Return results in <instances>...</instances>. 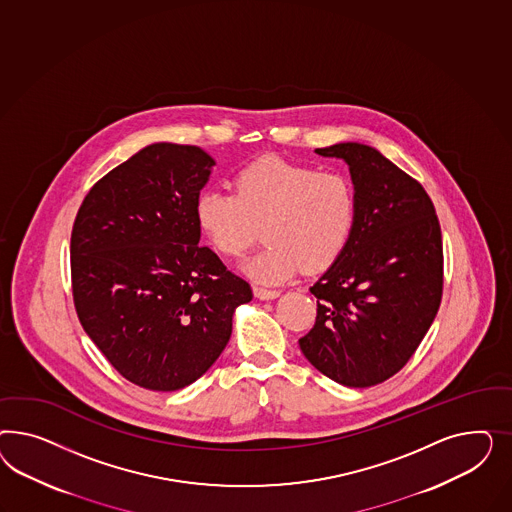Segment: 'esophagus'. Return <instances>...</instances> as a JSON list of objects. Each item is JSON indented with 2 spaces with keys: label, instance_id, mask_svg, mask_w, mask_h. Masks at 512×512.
Masks as SVG:
<instances>
[{
  "label": "esophagus",
  "instance_id": "esophagus-1",
  "mask_svg": "<svg viewBox=\"0 0 512 512\" xmlns=\"http://www.w3.org/2000/svg\"><path fill=\"white\" fill-rule=\"evenodd\" d=\"M253 293L261 300H272V298H278L279 296V291H276V289H264V287H253Z\"/></svg>",
  "mask_w": 512,
  "mask_h": 512
}]
</instances>
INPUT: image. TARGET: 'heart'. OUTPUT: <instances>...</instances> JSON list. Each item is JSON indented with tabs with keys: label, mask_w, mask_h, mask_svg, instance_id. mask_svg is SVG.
<instances>
[{
	"label": "heart",
	"mask_w": 512,
	"mask_h": 512,
	"mask_svg": "<svg viewBox=\"0 0 512 512\" xmlns=\"http://www.w3.org/2000/svg\"><path fill=\"white\" fill-rule=\"evenodd\" d=\"M234 191H202L197 223L225 257L251 248L263 227L266 246L242 268L264 283L285 281L300 268L308 274L325 270L345 251L357 225V189L343 172L268 155L236 172Z\"/></svg>",
	"instance_id": "1"
}]
</instances>
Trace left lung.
Listing matches in <instances>:
<instances>
[{"instance_id":"left-lung-1","label":"left lung","mask_w":512,"mask_h":512,"mask_svg":"<svg viewBox=\"0 0 512 512\" xmlns=\"http://www.w3.org/2000/svg\"><path fill=\"white\" fill-rule=\"evenodd\" d=\"M340 157L357 189V225L317 283V317L304 357L345 387L379 385L413 357L443 295V240L434 202L372 146L317 148Z\"/></svg>"}]
</instances>
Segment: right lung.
I'll return each instance as SVG.
<instances>
[{
  "label": "right lung",
  "instance_id": "1",
  "mask_svg": "<svg viewBox=\"0 0 512 512\" xmlns=\"http://www.w3.org/2000/svg\"><path fill=\"white\" fill-rule=\"evenodd\" d=\"M214 159L155 142L105 174L78 208L71 283L80 325L127 381L172 392L216 362L251 298L210 248L195 204Z\"/></svg>",
  "mask_w": 512,
  "mask_h": 512
}]
</instances>
